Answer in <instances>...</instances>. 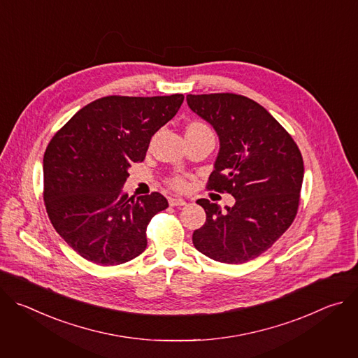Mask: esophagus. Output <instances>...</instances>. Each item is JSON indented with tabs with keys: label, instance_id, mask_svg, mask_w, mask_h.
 I'll return each mask as SVG.
<instances>
[{
	"label": "esophagus",
	"instance_id": "1",
	"mask_svg": "<svg viewBox=\"0 0 358 358\" xmlns=\"http://www.w3.org/2000/svg\"><path fill=\"white\" fill-rule=\"evenodd\" d=\"M169 203L171 207H182V206H185V199H182V198H178V196H170L169 198Z\"/></svg>",
	"mask_w": 358,
	"mask_h": 358
}]
</instances>
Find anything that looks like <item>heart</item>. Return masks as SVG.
Here are the masks:
<instances>
[{"instance_id":"obj_1","label":"heart","mask_w":358,"mask_h":358,"mask_svg":"<svg viewBox=\"0 0 358 358\" xmlns=\"http://www.w3.org/2000/svg\"><path fill=\"white\" fill-rule=\"evenodd\" d=\"M187 130H210V129H208L206 124L194 122V123H191V124L188 126ZM170 184H171L174 188H177V189H181V188L185 187V181H184L181 177H174V178L170 181Z\"/></svg>"}]
</instances>
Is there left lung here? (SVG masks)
Wrapping results in <instances>:
<instances>
[{
	"mask_svg": "<svg viewBox=\"0 0 358 358\" xmlns=\"http://www.w3.org/2000/svg\"><path fill=\"white\" fill-rule=\"evenodd\" d=\"M188 108L218 134L208 187L229 192L221 210L201 198L207 221L194 246L222 264H243L268 250L292 225L303 182V159L290 134L257 101L234 93L187 94Z\"/></svg>",
	"mask_w": 358,
	"mask_h": 358,
	"instance_id": "obj_1",
	"label": "left lung"
}]
</instances>
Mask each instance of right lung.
<instances>
[{"label": "right lung", "instance_id": "add662e5", "mask_svg": "<svg viewBox=\"0 0 358 358\" xmlns=\"http://www.w3.org/2000/svg\"><path fill=\"white\" fill-rule=\"evenodd\" d=\"M182 100V94L101 97L49 141L42 166L46 213L82 258L113 266L144 252L147 225L169 202L160 192L134 198L122 188Z\"/></svg>", "mask_w": 358, "mask_h": 358}]
</instances>
